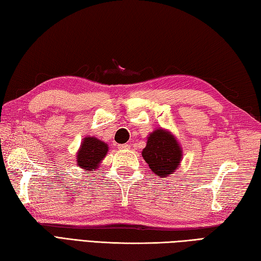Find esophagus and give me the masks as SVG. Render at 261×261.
Listing matches in <instances>:
<instances>
[{"instance_id":"34e87169","label":"esophagus","mask_w":261,"mask_h":261,"mask_svg":"<svg viewBox=\"0 0 261 261\" xmlns=\"http://www.w3.org/2000/svg\"><path fill=\"white\" fill-rule=\"evenodd\" d=\"M117 147H119L120 150H126V149H129V148H130V145L129 144H121Z\"/></svg>"}]
</instances>
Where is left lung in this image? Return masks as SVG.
Listing matches in <instances>:
<instances>
[{"label":"left lung","instance_id":"left-lung-1","mask_svg":"<svg viewBox=\"0 0 261 261\" xmlns=\"http://www.w3.org/2000/svg\"><path fill=\"white\" fill-rule=\"evenodd\" d=\"M142 157L156 175L173 174L180 166L182 149L175 137L164 129H156L149 135Z\"/></svg>","mask_w":261,"mask_h":261}]
</instances>
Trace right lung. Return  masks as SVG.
<instances>
[{"instance_id":"right-lung-1","label":"right lung","mask_w":261,"mask_h":261,"mask_svg":"<svg viewBox=\"0 0 261 261\" xmlns=\"http://www.w3.org/2000/svg\"><path fill=\"white\" fill-rule=\"evenodd\" d=\"M109 151V146L95 137L84 138L76 154L78 166L86 171H95Z\"/></svg>"}]
</instances>
